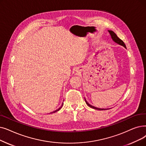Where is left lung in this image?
Returning <instances> with one entry per match:
<instances>
[{"label":"left lung","mask_w":146,"mask_h":146,"mask_svg":"<svg viewBox=\"0 0 146 146\" xmlns=\"http://www.w3.org/2000/svg\"><path fill=\"white\" fill-rule=\"evenodd\" d=\"M109 31V33H110V35H111V36L112 39H113L114 41H115V42H116V43H119V45H122L123 46H124V47L126 48V45H125V44L124 43V42H123L121 39H119V38L117 36V35H116L115 33H114L113 31ZM85 102H86V104H87L89 107H91V108H92V109H96V110H107V109H99V108H97V107H94V106H91V105H90V104H89L86 100H85Z\"/></svg>","instance_id":"left-lung-1"}]
</instances>
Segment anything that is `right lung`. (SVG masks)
I'll use <instances>...</instances> for the list:
<instances>
[{"instance_id":"obj_1","label":"right lung","mask_w":146,"mask_h":146,"mask_svg":"<svg viewBox=\"0 0 146 146\" xmlns=\"http://www.w3.org/2000/svg\"><path fill=\"white\" fill-rule=\"evenodd\" d=\"M62 106H61V107H60V108H59V109H58V110H55V111H54V112H53V113H54V112H56V111H58V110H60V109H61V107H62Z\"/></svg>"}]
</instances>
